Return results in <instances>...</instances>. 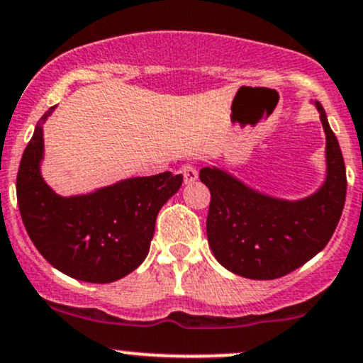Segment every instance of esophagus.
<instances>
[{
	"instance_id": "1",
	"label": "esophagus",
	"mask_w": 363,
	"mask_h": 363,
	"mask_svg": "<svg viewBox=\"0 0 363 363\" xmlns=\"http://www.w3.org/2000/svg\"><path fill=\"white\" fill-rule=\"evenodd\" d=\"M181 174L182 177H184L186 184H191V182H194L198 179V169L193 163H184V165L181 167Z\"/></svg>"
}]
</instances>
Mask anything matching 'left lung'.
Wrapping results in <instances>:
<instances>
[{"label": "left lung", "mask_w": 363, "mask_h": 363, "mask_svg": "<svg viewBox=\"0 0 363 363\" xmlns=\"http://www.w3.org/2000/svg\"><path fill=\"white\" fill-rule=\"evenodd\" d=\"M325 133V181L303 200L289 201L250 188L217 167L200 170L210 189L206 236L213 257L248 279H277L293 272L320 250L336 230L346 198V169L340 143L315 101Z\"/></svg>", "instance_id": "1"}]
</instances>
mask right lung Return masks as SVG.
Returning <instances> with one entry per match:
<instances>
[{
	"label": "right lung",
	"mask_w": 363,
	"mask_h": 363,
	"mask_svg": "<svg viewBox=\"0 0 363 363\" xmlns=\"http://www.w3.org/2000/svg\"><path fill=\"white\" fill-rule=\"evenodd\" d=\"M55 108L38 122L20 160L17 201L23 225L60 272L94 284L118 281L146 258L157 215L181 188L182 175L130 177L89 194L60 196L41 175L43 123Z\"/></svg>",
	"instance_id": "add662e5"
}]
</instances>
